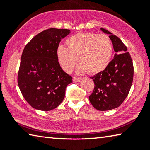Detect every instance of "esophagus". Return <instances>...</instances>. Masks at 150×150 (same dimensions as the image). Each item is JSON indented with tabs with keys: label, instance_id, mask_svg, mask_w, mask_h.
<instances>
[{
	"label": "esophagus",
	"instance_id": "34e87169",
	"mask_svg": "<svg viewBox=\"0 0 150 150\" xmlns=\"http://www.w3.org/2000/svg\"><path fill=\"white\" fill-rule=\"evenodd\" d=\"M82 79L81 77H73V82H75V83H77V82H79V81Z\"/></svg>",
	"mask_w": 150,
	"mask_h": 150
}]
</instances>
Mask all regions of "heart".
<instances>
[{
    "mask_svg": "<svg viewBox=\"0 0 150 150\" xmlns=\"http://www.w3.org/2000/svg\"><path fill=\"white\" fill-rule=\"evenodd\" d=\"M65 43L67 47L59 45L56 53L60 65L67 73L73 69L77 57L80 62L77 73H100L107 67L113 54L112 43L105 34L79 33L68 38Z\"/></svg>",
    "mask_w": 150,
    "mask_h": 150,
    "instance_id": "b5f03b06",
    "label": "heart"
}]
</instances>
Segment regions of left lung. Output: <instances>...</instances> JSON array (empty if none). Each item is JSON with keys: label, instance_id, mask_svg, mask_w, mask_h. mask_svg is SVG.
<instances>
[{"label": "left lung", "instance_id": "left-lung-1", "mask_svg": "<svg viewBox=\"0 0 150 150\" xmlns=\"http://www.w3.org/2000/svg\"><path fill=\"white\" fill-rule=\"evenodd\" d=\"M100 30L109 34L115 55L105 70L91 77L95 87L88 98L94 108L105 111L118 107L125 100L132 84L134 66L121 40L106 29Z\"/></svg>", "mask_w": 150, "mask_h": 150}]
</instances>
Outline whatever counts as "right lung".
<instances>
[{"label":"right lung","mask_w":150,"mask_h":150,"mask_svg":"<svg viewBox=\"0 0 150 150\" xmlns=\"http://www.w3.org/2000/svg\"><path fill=\"white\" fill-rule=\"evenodd\" d=\"M67 29L49 28L39 33L25 46L18 74V84L28 103L34 108L49 111L63 100L73 79L63 71L57 49Z\"/></svg>","instance_id":"right-lung-1"}]
</instances>
